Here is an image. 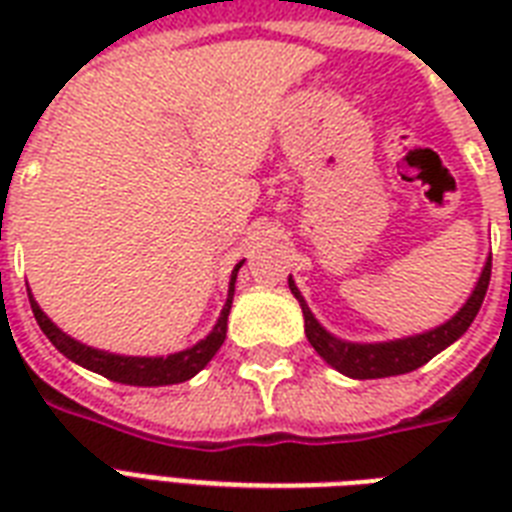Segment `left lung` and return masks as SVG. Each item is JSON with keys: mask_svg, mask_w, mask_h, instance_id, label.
Here are the masks:
<instances>
[{"mask_svg": "<svg viewBox=\"0 0 512 512\" xmlns=\"http://www.w3.org/2000/svg\"><path fill=\"white\" fill-rule=\"evenodd\" d=\"M489 279H492V260H486L481 279H478L473 295L468 297V303L462 305L460 311L454 313L446 324L430 329V332H422V335L390 342H345L340 337L329 335L327 329L313 319L311 308L305 305L303 295L295 287L292 276H289V289H292V295L297 297V303L303 308L305 335H308V342L316 348V353L327 364L335 366L337 372L348 374L353 380H377V377L414 372L422 364H428L436 353L449 348L454 340H460L468 332L470 324H473V319H476V313L481 311L486 289H489Z\"/></svg>", "mask_w": 512, "mask_h": 512, "instance_id": "left-lung-1", "label": "left lung"}]
</instances>
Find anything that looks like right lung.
Segmentation results:
<instances>
[{"label":"right lung","mask_w":512,"mask_h":512,"mask_svg":"<svg viewBox=\"0 0 512 512\" xmlns=\"http://www.w3.org/2000/svg\"><path fill=\"white\" fill-rule=\"evenodd\" d=\"M241 263L233 268L231 273V287H228V300H225L223 311H220V319H217L215 329L209 332L201 342H196L193 348L180 350V353H172V356H116V353H106V350L90 348V345H82L74 337H68L66 332H60L55 324H52L44 311L36 305L34 295L28 292V303H31V311H34V319L39 324L47 340L55 345V348L63 353L66 358H71L74 364L90 369V372H98L103 377L114 382H122V385H140V388H154V385H175V382L191 380L193 374H199L204 366L212 361L220 345L225 340V329H228V313H231L233 303V284H236V273H239Z\"/></svg>","instance_id":"obj_1"}]
</instances>
